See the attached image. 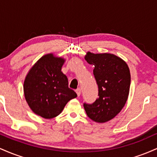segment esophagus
Instances as JSON below:
<instances>
[{
    "mask_svg": "<svg viewBox=\"0 0 157 157\" xmlns=\"http://www.w3.org/2000/svg\"><path fill=\"white\" fill-rule=\"evenodd\" d=\"M76 93H77V96L80 97V94H81V89H77L76 90Z\"/></svg>",
    "mask_w": 157,
    "mask_h": 157,
    "instance_id": "esophagus-1",
    "label": "esophagus"
}]
</instances>
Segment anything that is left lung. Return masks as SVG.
<instances>
[{
    "mask_svg": "<svg viewBox=\"0 0 157 157\" xmlns=\"http://www.w3.org/2000/svg\"><path fill=\"white\" fill-rule=\"evenodd\" d=\"M85 60L94 66L93 73L99 91L94 103H84L85 111L93 121L104 123L114 118L125 105L130 90V70L125 61L113 54L88 52Z\"/></svg>",
    "mask_w": 157,
    "mask_h": 157,
    "instance_id": "obj_1",
    "label": "left lung"
}]
</instances>
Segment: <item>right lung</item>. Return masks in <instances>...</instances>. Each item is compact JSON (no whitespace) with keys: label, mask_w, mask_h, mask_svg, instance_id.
Masks as SVG:
<instances>
[{"label":"right lung","mask_w":157,"mask_h":157,"mask_svg":"<svg viewBox=\"0 0 157 157\" xmlns=\"http://www.w3.org/2000/svg\"><path fill=\"white\" fill-rule=\"evenodd\" d=\"M65 59L52 53L43 56L30 68L23 82L25 99L32 111L45 119L58 116L77 94L68 88L61 71Z\"/></svg>","instance_id":"1"}]
</instances>
